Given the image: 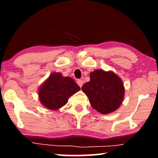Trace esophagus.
Instances as JSON below:
<instances>
[{"label":"esophagus","mask_w":158,"mask_h":158,"mask_svg":"<svg viewBox=\"0 0 158 158\" xmlns=\"http://www.w3.org/2000/svg\"><path fill=\"white\" fill-rule=\"evenodd\" d=\"M77 85H78L80 87H82V86H83V81H82V80H77Z\"/></svg>","instance_id":"34e87169"}]
</instances>
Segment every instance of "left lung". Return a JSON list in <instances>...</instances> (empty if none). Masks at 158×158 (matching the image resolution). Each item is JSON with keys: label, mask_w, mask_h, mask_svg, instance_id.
Instances as JSON below:
<instances>
[{"label": "left lung", "mask_w": 158, "mask_h": 158, "mask_svg": "<svg viewBox=\"0 0 158 158\" xmlns=\"http://www.w3.org/2000/svg\"><path fill=\"white\" fill-rule=\"evenodd\" d=\"M90 81L82 90L89 98L91 106L103 114L116 111L122 104L124 87L122 80L111 71L96 70L90 74Z\"/></svg>", "instance_id": "left-lung-1"}]
</instances>
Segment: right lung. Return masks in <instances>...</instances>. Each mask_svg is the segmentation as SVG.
I'll list each match as a JSON object with an SVG mask.
<instances>
[{
	"instance_id": "right-lung-1",
	"label": "right lung",
	"mask_w": 158,
	"mask_h": 158,
	"mask_svg": "<svg viewBox=\"0 0 158 158\" xmlns=\"http://www.w3.org/2000/svg\"><path fill=\"white\" fill-rule=\"evenodd\" d=\"M80 89L73 78L63 77L60 73H54L40 87L39 97L42 104L47 109L57 110L65 105L69 97Z\"/></svg>"
}]
</instances>
